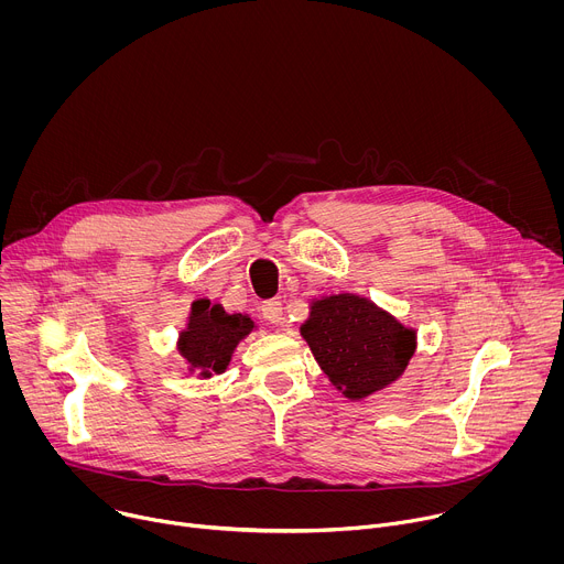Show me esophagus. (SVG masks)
Instances as JSON below:
<instances>
[{
	"mask_svg": "<svg viewBox=\"0 0 564 564\" xmlns=\"http://www.w3.org/2000/svg\"><path fill=\"white\" fill-rule=\"evenodd\" d=\"M261 316L268 321V324L279 326L281 321H283V305H281V301H276V299L263 301V305H261Z\"/></svg>",
	"mask_w": 564,
	"mask_h": 564,
	"instance_id": "esophagus-1",
	"label": "esophagus"
}]
</instances>
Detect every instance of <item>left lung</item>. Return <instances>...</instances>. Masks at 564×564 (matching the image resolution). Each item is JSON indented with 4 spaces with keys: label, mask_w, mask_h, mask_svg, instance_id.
<instances>
[{
    "label": "left lung",
    "mask_w": 564,
    "mask_h": 564,
    "mask_svg": "<svg viewBox=\"0 0 564 564\" xmlns=\"http://www.w3.org/2000/svg\"><path fill=\"white\" fill-rule=\"evenodd\" d=\"M301 335L321 370L350 399L392 383L415 352L413 330L355 294L316 301Z\"/></svg>",
    "instance_id": "obj_1"
}]
</instances>
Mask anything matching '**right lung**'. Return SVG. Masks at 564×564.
Wrapping results in <instances>:
<instances>
[{
	"label": "right lung",
	"mask_w": 564,
	"mask_h": 564,
	"mask_svg": "<svg viewBox=\"0 0 564 564\" xmlns=\"http://www.w3.org/2000/svg\"><path fill=\"white\" fill-rule=\"evenodd\" d=\"M252 328L250 316L227 314L218 305H209L207 299H200L192 305L189 326L181 335L178 350L192 368L209 377V372H223L227 368L236 344L250 335Z\"/></svg>",
	"instance_id": "add662e5"
}]
</instances>
